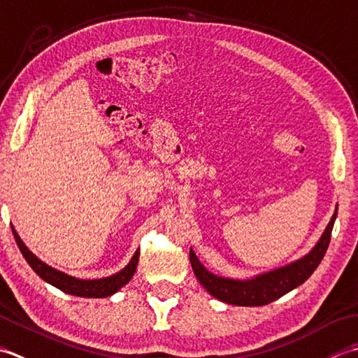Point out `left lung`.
Wrapping results in <instances>:
<instances>
[{
    "label": "left lung",
    "mask_w": 358,
    "mask_h": 358,
    "mask_svg": "<svg viewBox=\"0 0 358 358\" xmlns=\"http://www.w3.org/2000/svg\"><path fill=\"white\" fill-rule=\"evenodd\" d=\"M337 208L338 203L335 206L334 215L329 224L326 225L323 235L320 236L317 244L300 259L292 261L286 266L272 268L268 272L250 276V278L239 280L227 278V276H220L210 272L196 257L193 249H189V262H192L196 278H198V281L206 287L211 296L217 298L222 303L235 306H264L278 300L282 295H286L287 292L301 286L318 267L320 262H322L327 245H329L331 231L335 217H337Z\"/></svg>",
    "instance_id": "8db88e82"
}]
</instances>
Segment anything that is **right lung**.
Instances as JSON below:
<instances>
[{
    "instance_id": "right-lung-1",
    "label": "right lung",
    "mask_w": 358,
    "mask_h": 358,
    "mask_svg": "<svg viewBox=\"0 0 358 358\" xmlns=\"http://www.w3.org/2000/svg\"><path fill=\"white\" fill-rule=\"evenodd\" d=\"M12 231H13V236H15V241L21 253H23L24 259L27 261V264L34 268V272L38 275L41 280L49 282L50 286L63 290L64 294L83 296V298H106V296L114 295L115 292L122 289L125 284H128L129 280L134 276L137 262H138V255H141V252L136 250L131 261L117 273L105 276V278H97V280H82L46 264L45 261H41L35 253H32L27 249V245L23 243V239L20 238L18 231L15 230L13 225H12Z\"/></svg>"
}]
</instances>
